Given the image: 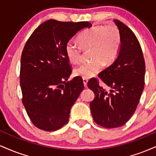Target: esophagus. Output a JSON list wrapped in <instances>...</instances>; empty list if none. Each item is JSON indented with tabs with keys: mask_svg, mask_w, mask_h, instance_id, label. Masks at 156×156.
I'll return each instance as SVG.
<instances>
[{
	"mask_svg": "<svg viewBox=\"0 0 156 156\" xmlns=\"http://www.w3.org/2000/svg\"><path fill=\"white\" fill-rule=\"evenodd\" d=\"M83 84L84 86L86 88L87 87V83H88V80L86 78H83Z\"/></svg>",
	"mask_w": 156,
	"mask_h": 156,
	"instance_id": "obj_1",
	"label": "esophagus"
}]
</instances>
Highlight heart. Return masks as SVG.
Here are the masks:
<instances>
[{"mask_svg":"<svg viewBox=\"0 0 156 156\" xmlns=\"http://www.w3.org/2000/svg\"><path fill=\"white\" fill-rule=\"evenodd\" d=\"M78 41L80 46L71 41L67 43L65 54L70 63L76 64L81 59V49L90 50L92 60L82 63L73 71L76 76L90 78L98 74L103 65L108 66L115 61L121 48V35L114 24L94 25L82 32Z\"/></svg>","mask_w":156,"mask_h":156,"instance_id":"obj_1","label":"heart"}]
</instances>
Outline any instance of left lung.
Wrapping results in <instances>:
<instances>
[{"instance_id": "left-lung-1", "label": "left lung", "mask_w": 156, "mask_h": 156, "mask_svg": "<svg viewBox=\"0 0 156 156\" xmlns=\"http://www.w3.org/2000/svg\"><path fill=\"white\" fill-rule=\"evenodd\" d=\"M121 35L119 53L114 62L99 74L108 87L91 78L88 87L95 94L90 102L94 121L104 128H117L124 125L136 110L144 85L145 63L136 35L130 28L114 20Z\"/></svg>"}]
</instances>
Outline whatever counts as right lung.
I'll return each instance as SVG.
<instances>
[{
    "instance_id": "right-lung-1",
    "label": "right lung",
    "mask_w": 156,
    "mask_h": 156,
    "mask_svg": "<svg viewBox=\"0 0 156 156\" xmlns=\"http://www.w3.org/2000/svg\"><path fill=\"white\" fill-rule=\"evenodd\" d=\"M91 26L89 22L47 20L26 43L20 65L22 103L37 128L53 132L68 122L84 86L79 76L66 82L72 70L65 45L78 31Z\"/></svg>"
}]
</instances>
